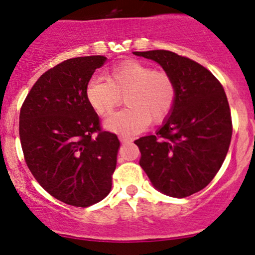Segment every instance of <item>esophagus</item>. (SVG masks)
Listing matches in <instances>:
<instances>
[{
    "label": "esophagus",
    "mask_w": 255,
    "mask_h": 255,
    "mask_svg": "<svg viewBox=\"0 0 255 255\" xmlns=\"http://www.w3.org/2000/svg\"><path fill=\"white\" fill-rule=\"evenodd\" d=\"M133 140H134L133 137H129V136H125V135L120 136V141H121L122 144H128V142H131Z\"/></svg>",
    "instance_id": "34e87169"
}]
</instances>
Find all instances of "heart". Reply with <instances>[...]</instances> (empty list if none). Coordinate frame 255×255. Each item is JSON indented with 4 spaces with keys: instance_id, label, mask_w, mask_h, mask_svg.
<instances>
[{
    "instance_id": "obj_1",
    "label": "heart",
    "mask_w": 255,
    "mask_h": 255,
    "mask_svg": "<svg viewBox=\"0 0 255 255\" xmlns=\"http://www.w3.org/2000/svg\"><path fill=\"white\" fill-rule=\"evenodd\" d=\"M85 93L101 116L110 115L125 96L128 107L104 122L107 129L122 134L140 133L150 122L162 124L170 116L177 98L176 85L168 73L154 71L136 60L114 66L107 73V80L92 78Z\"/></svg>"
}]
</instances>
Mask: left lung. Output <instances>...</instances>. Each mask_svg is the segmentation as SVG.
<instances>
[{
  "mask_svg": "<svg viewBox=\"0 0 255 255\" xmlns=\"http://www.w3.org/2000/svg\"><path fill=\"white\" fill-rule=\"evenodd\" d=\"M172 78L176 104L156 135L135 140L140 166L158 191L186 198L216 176L229 150L233 122L223 86L209 69L168 50L134 51Z\"/></svg>",
  "mask_w": 255,
  "mask_h": 255,
  "instance_id": "8db88e82",
  "label": "left lung"
}]
</instances>
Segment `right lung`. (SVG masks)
<instances>
[{"instance_id":"right-lung-1","label":"right lung","mask_w":255,"mask_h":255,"mask_svg":"<svg viewBox=\"0 0 255 255\" xmlns=\"http://www.w3.org/2000/svg\"><path fill=\"white\" fill-rule=\"evenodd\" d=\"M104 56L75 57L46 71L19 116L25 162L37 182L64 204L87 207L110 193L120 140L102 130L86 85Z\"/></svg>"}]
</instances>
